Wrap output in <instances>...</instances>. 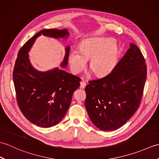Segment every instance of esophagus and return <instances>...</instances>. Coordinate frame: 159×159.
<instances>
[{"label": "esophagus", "instance_id": "obj_1", "mask_svg": "<svg viewBox=\"0 0 159 159\" xmlns=\"http://www.w3.org/2000/svg\"><path fill=\"white\" fill-rule=\"evenodd\" d=\"M86 86V83L84 81V80H82L81 82H80V89H83L85 88V87Z\"/></svg>", "mask_w": 159, "mask_h": 159}]
</instances>
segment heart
I'll use <instances>...</instances> for the list:
<instances>
[{
  "label": "heart",
  "instance_id": "obj_1",
  "mask_svg": "<svg viewBox=\"0 0 159 159\" xmlns=\"http://www.w3.org/2000/svg\"><path fill=\"white\" fill-rule=\"evenodd\" d=\"M116 41L111 38H96L84 40L80 44V52L70 53L69 62L76 74L80 73L87 66V59L90 60V67L98 76H104L114 70L117 63L118 48Z\"/></svg>",
  "mask_w": 159,
  "mask_h": 159
}]
</instances>
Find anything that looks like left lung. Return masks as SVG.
<instances>
[{
    "instance_id": "left-lung-1",
    "label": "left lung",
    "mask_w": 159,
    "mask_h": 159,
    "mask_svg": "<svg viewBox=\"0 0 159 159\" xmlns=\"http://www.w3.org/2000/svg\"><path fill=\"white\" fill-rule=\"evenodd\" d=\"M130 48L109 74L89 80L85 108L90 120L102 130L122 126L139 107L147 78V66L138 47Z\"/></svg>"
}]
</instances>
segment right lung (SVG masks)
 Returning a JSON list of instances; mask_svg holds the SVG:
<instances>
[{"label":"right lung","instance_id":"obj_1","mask_svg":"<svg viewBox=\"0 0 159 159\" xmlns=\"http://www.w3.org/2000/svg\"><path fill=\"white\" fill-rule=\"evenodd\" d=\"M67 38V29H43L29 39L19 50L13 68V79L16 99L20 111L29 121L43 128L52 127L65 116L73 93L80 86V79L58 67L46 72L35 69L30 62L29 52L39 36ZM70 46L61 66L66 67Z\"/></svg>","mask_w":159,"mask_h":159}]
</instances>
